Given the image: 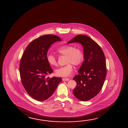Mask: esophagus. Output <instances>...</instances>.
Returning <instances> with one entry per match:
<instances>
[{
    "label": "esophagus",
    "mask_w": 128,
    "mask_h": 128,
    "mask_svg": "<svg viewBox=\"0 0 128 128\" xmlns=\"http://www.w3.org/2000/svg\"><path fill=\"white\" fill-rule=\"evenodd\" d=\"M62 80L63 81H68L69 80V78H64L62 79Z\"/></svg>",
    "instance_id": "obj_1"
}]
</instances>
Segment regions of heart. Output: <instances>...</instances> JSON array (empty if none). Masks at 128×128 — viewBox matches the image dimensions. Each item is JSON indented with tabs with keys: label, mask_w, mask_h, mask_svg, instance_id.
I'll return each mask as SVG.
<instances>
[{
	"label": "heart",
	"mask_w": 128,
	"mask_h": 128,
	"mask_svg": "<svg viewBox=\"0 0 128 128\" xmlns=\"http://www.w3.org/2000/svg\"><path fill=\"white\" fill-rule=\"evenodd\" d=\"M59 55L66 56V65L56 69L55 73L56 75L62 77H68L71 75L73 71V64L79 65L83 61L84 54L81 49L78 48H75L72 45H65L59 48L57 50ZM48 62L52 66L57 65V59L55 56L52 54H48L47 56Z\"/></svg>",
	"instance_id": "b5f03b06"
}]
</instances>
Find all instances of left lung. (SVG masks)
Instances as JSON below:
<instances>
[{
  "label": "left lung",
  "mask_w": 128,
  "mask_h": 128,
  "mask_svg": "<svg viewBox=\"0 0 128 128\" xmlns=\"http://www.w3.org/2000/svg\"><path fill=\"white\" fill-rule=\"evenodd\" d=\"M75 42L83 46L84 61L79 74L73 77L77 84L73 94L80 100L87 101L97 95L103 86L107 73L106 58L99 45L90 37L79 34L68 43Z\"/></svg>",
  "instance_id": "8db88e82"
}]
</instances>
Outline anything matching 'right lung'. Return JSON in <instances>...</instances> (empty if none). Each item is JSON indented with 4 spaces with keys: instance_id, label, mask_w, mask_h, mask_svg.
Returning a JSON list of instances; mask_svg holds the SVG:
<instances>
[{
    "instance_id": "right-lung-1",
    "label": "right lung",
    "mask_w": 128,
    "mask_h": 128,
    "mask_svg": "<svg viewBox=\"0 0 128 128\" xmlns=\"http://www.w3.org/2000/svg\"><path fill=\"white\" fill-rule=\"evenodd\" d=\"M61 41L54 34L41 36L32 41L22 54L20 66L22 83L27 93L38 101L51 97L62 81L60 77L47 76L53 72L47 60V52L53 44Z\"/></svg>"
}]
</instances>
